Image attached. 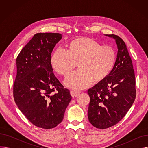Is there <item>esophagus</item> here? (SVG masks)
<instances>
[{
    "label": "esophagus",
    "mask_w": 148,
    "mask_h": 148,
    "mask_svg": "<svg viewBox=\"0 0 148 148\" xmlns=\"http://www.w3.org/2000/svg\"><path fill=\"white\" fill-rule=\"evenodd\" d=\"M80 94V92H74L71 91V95L73 97H76Z\"/></svg>",
    "instance_id": "esophagus-1"
}]
</instances>
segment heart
Returning a JSON list of instances; mask_svg holds the SVG:
<instances>
[{
  "mask_svg": "<svg viewBox=\"0 0 148 148\" xmlns=\"http://www.w3.org/2000/svg\"><path fill=\"white\" fill-rule=\"evenodd\" d=\"M116 52L110 45L85 36L75 38L66 45V50H54L50 65L58 74L68 76L76 66L79 69L70 75L65 81L68 87L80 90L93 82L98 84L110 75L116 60Z\"/></svg>",
  "mask_w": 148,
  "mask_h": 148,
  "instance_id": "obj_1",
  "label": "heart"
}]
</instances>
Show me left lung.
<instances>
[{
	"label": "left lung",
	"mask_w": 148,
	"mask_h": 148,
	"mask_svg": "<svg viewBox=\"0 0 148 148\" xmlns=\"http://www.w3.org/2000/svg\"><path fill=\"white\" fill-rule=\"evenodd\" d=\"M115 40L118 54L110 75L89 89L88 115L92 125L99 129L111 127L125 116L136 96L134 70L125 43L116 35H106Z\"/></svg>",
	"instance_id": "obj_1"
}]
</instances>
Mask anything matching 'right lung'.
<instances>
[{
	"label": "right lung",
	"mask_w": 148,
	"mask_h": 148,
	"mask_svg": "<svg viewBox=\"0 0 148 148\" xmlns=\"http://www.w3.org/2000/svg\"><path fill=\"white\" fill-rule=\"evenodd\" d=\"M62 38L58 33L36 34L16 59L14 101L31 123L44 129L56 127L62 121L72 98L50 65L51 52Z\"/></svg>",
	"instance_id": "right-lung-1"
}]
</instances>
